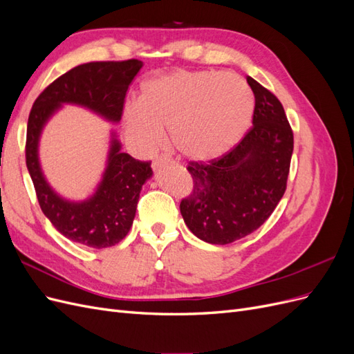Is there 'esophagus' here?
<instances>
[{"mask_svg": "<svg viewBox=\"0 0 354 354\" xmlns=\"http://www.w3.org/2000/svg\"><path fill=\"white\" fill-rule=\"evenodd\" d=\"M168 162H173V159H171V158L167 156V155H159V156H156L155 160H153V169H158L160 165L168 164Z\"/></svg>", "mask_w": 354, "mask_h": 354, "instance_id": "1", "label": "esophagus"}]
</instances>
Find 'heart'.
<instances>
[{"mask_svg":"<svg viewBox=\"0 0 354 354\" xmlns=\"http://www.w3.org/2000/svg\"><path fill=\"white\" fill-rule=\"evenodd\" d=\"M252 115V94L233 73L177 71L142 84L138 104L124 109V125L143 147L156 146L162 128L190 160H212L236 145Z\"/></svg>","mask_w":354,"mask_h":354,"instance_id":"obj_1","label":"heart"}]
</instances>
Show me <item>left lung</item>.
<instances>
[{
    "instance_id": "8db88e82",
    "label": "left lung",
    "mask_w": 354,
    "mask_h": 354,
    "mask_svg": "<svg viewBox=\"0 0 354 354\" xmlns=\"http://www.w3.org/2000/svg\"><path fill=\"white\" fill-rule=\"evenodd\" d=\"M254 93L252 127L230 152L189 162L194 192L180 212L199 239L226 245L248 236L270 217L286 190L294 134L282 103L261 84L246 78Z\"/></svg>"
}]
</instances>
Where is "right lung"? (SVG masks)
Masks as SVG:
<instances>
[{
    "label": "right lung",
    "instance_id": "obj_1",
    "mask_svg": "<svg viewBox=\"0 0 354 354\" xmlns=\"http://www.w3.org/2000/svg\"><path fill=\"white\" fill-rule=\"evenodd\" d=\"M143 62H90L63 73L42 91L32 106L26 131V167L44 216L63 236L90 246L108 248L121 242L133 226L142 186L152 177L151 162L121 152L112 133L108 164L97 189L88 199L72 202L59 196L42 174L38 143L42 128L63 103L78 104L120 122L125 95Z\"/></svg>",
    "mask_w": 354,
    "mask_h": 354
}]
</instances>
